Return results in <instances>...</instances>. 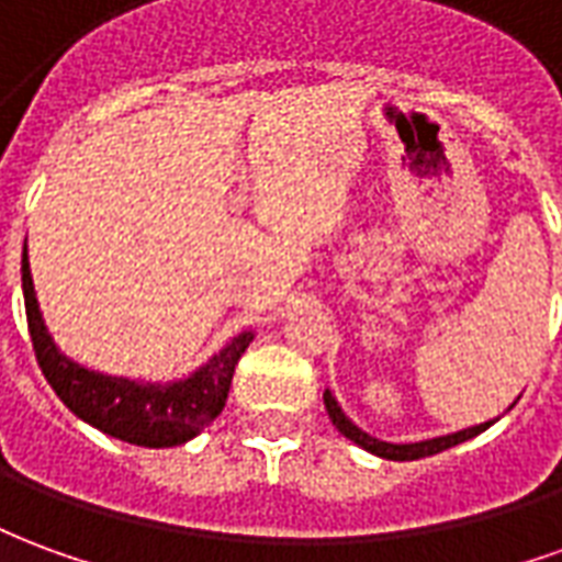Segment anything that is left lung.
<instances>
[{
	"mask_svg": "<svg viewBox=\"0 0 562 562\" xmlns=\"http://www.w3.org/2000/svg\"><path fill=\"white\" fill-rule=\"evenodd\" d=\"M325 409H328L334 427H337L346 439H352L355 446H361L364 451H370V454H376V458H385V460L430 458V454H439V451H446V448L460 446V442H467V439H472V436H479L482 430H487V427L496 422L494 418V422L475 424V427H467V430H458V434L436 436V439H424V442H403V446H397V442H382V439H376V436L364 434L358 424H352V418L342 413L340 403L334 401V394H330V391H325ZM508 409H512V406H508Z\"/></svg>",
	"mask_w": 562,
	"mask_h": 562,
	"instance_id": "obj_1",
	"label": "left lung"
}]
</instances>
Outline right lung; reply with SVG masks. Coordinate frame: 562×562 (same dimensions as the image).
<instances>
[{
    "mask_svg": "<svg viewBox=\"0 0 562 562\" xmlns=\"http://www.w3.org/2000/svg\"><path fill=\"white\" fill-rule=\"evenodd\" d=\"M23 301L26 322L38 367L50 382L56 397L66 403L80 422L92 424L95 430L144 448L183 446L192 436L207 427L228 401L234 367L252 342V330L237 334L225 349L201 364L192 376L177 382H135L123 376H104L95 370L75 364L71 358L56 349L54 337L44 328L35 285H32L30 256L23 246Z\"/></svg>",
    "mask_w": 562,
    "mask_h": 562,
    "instance_id": "add662e5",
    "label": "right lung"
}]
</instances>
